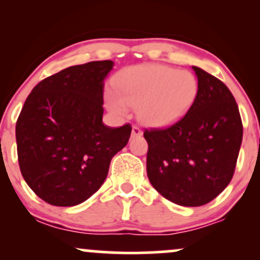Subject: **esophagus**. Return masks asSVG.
I'll return each instance as SVG.
<instances>
[{"label":"esophagus","instance_id":"esophagus-1","mask_svg":"<svg viewBox=\"0 0 260 260\" xmlns=\"http://www.w3.org/2000/svg\"><path fill=\"white\" fill-rule=\"evenodd\" d=\"M143 134V131L140 129L138 126H133L132 127V137H140Z\"/></svg>","mask_w":260,"mask_h":260}]
</instances>
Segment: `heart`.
Listing matches in <instances>:
<instances>
[{"label": "heart", "mask_w": 260, "mask_h": 260, "mask_svg": "<svg viewBox=\"0 0 260 260\" xmlns=\"http://www.w3.org/2000/svg\"><path fill=\"white\" fill-rule=\"evenodd\" d=\"M198 95V80L188 71L145 64L123 71L107 92V106L124 115L127 106H138L139 118L150 126H168L183 117Z\"/></svg>", "instance_id": "1"}]
</instances>
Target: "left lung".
<instances>
[{
	"label": "left lung",
	"instance_id": "left-lung-1",
	"mask_svg": "<svg viewBox=\"0 0 260 260\" xmlns=\"http://www.w3.org/2000/svg\"><path fill=\"white\" fill-rule=\"evenodd\" d=\"M198 95L183 117L165 128H148L147 172L170 202L201 207L216 198L235 174L243 126L234 95L202 68Z\"/></svg>",
	"mask_w": 260,
	"mask_h": 260
}]
</instances>
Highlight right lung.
I'll use <instances>...</instances> for the list:
<instances>
[{
	"instance_id": "add662e5",
	"label": "right lung",
	"mask_w": 260,
	"mask_h": 260,
	"mask_svg": "<svg viewBox=\"0 0 260 260\" xmlns=\"http://www.w3.org/2000/svg\"><path fill=\"white\" fill-rule=\"evenodd\" d=\"M113 62L72 66L34 86L16 124L19 169L28 186L56 207L94 194L110 162L127 145L129 123H103L104 79Z\"/></svg>"
}]
</instances>
